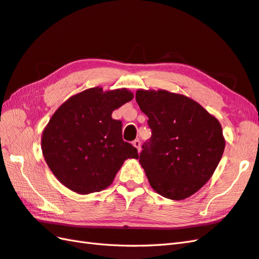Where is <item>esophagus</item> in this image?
Here are the masks:
<instances>
[{
  "label": "esophagus",
  "instance_id": "1",
  "mask_svg": "<svg viewBox=\"0 0 259 259\" xmlns=\"http://www.w3.org/2000/svg\"><path fill=\"white\" fill-rule=\"evenodd\" d=\"M133 146L136 147L137 150L140 151V150H141V141H140V140H135V141L133 142Z\"/></svg>",
  "mask_w": 259,
  "mask_h": 259
}]
</instances>
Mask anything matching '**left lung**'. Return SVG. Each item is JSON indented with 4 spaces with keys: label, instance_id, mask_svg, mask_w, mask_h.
Returning <instances> with one entry per match:
<instances>
[{
    "label": "left lung",
    "instance_id": "left-lung-1",
    "mask_svg": "<svg viewBox=\"0 0 259 259\" xmlns=\"http://www.w3.org/2000/svg\"><path fill=\"white\" fill-rule=\"evenodd\" d=\"M136 102L151 130L140 155L151 188L167 199L190 197L209 181L222 158V126L182 94L137 90Z\"/></svg>",
    "mask_w": 259,
    "mask_h": 259
}]
</instances>
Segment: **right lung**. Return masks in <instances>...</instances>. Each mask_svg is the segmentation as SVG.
<instances>
[{
  "label": "right lung",
  "instance_id": "add662e5",
  "mask_svg": "<svg viewBox=\"0 0 259 259\" xmlns=\"http://www.w3.org/2000/svg\"><path fill=\"white\" fill-rule=\"evenodd\" d=\"M127 89L91 88L69 98L42 132L41 150L48 167L70 190L89 194L108 188L137 149L122 138V122L112 112L133 100Z\"/></svg>",
  "mask_w": 259,
  "mask_h": 259
}]
</instances>
